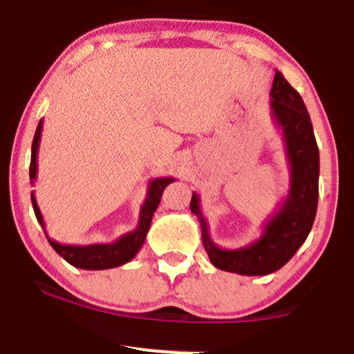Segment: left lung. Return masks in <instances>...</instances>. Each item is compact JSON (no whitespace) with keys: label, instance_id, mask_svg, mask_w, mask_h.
<instances>
[{"label":"left lung","instance_id":"1","mask_svg":"<svg viewBox=\"0 0 354 354\" xmlns=\"http://www.w3.org/2000/svg\"><path fill=\"white\" fill-rule=\"evenodd\" d=\"M270 99L272 120L283 131L291 178L288 197L263 224L259 240L241 248H221L210 238L195 192L190 202L192 212L198 217L202 243L212 266L241 276H267L286 266L296 250L305 243L319 202V147L305 102L281 71H276Z\"/></svg>","mask_w":354,"mask_h":354}]
</instances>
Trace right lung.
Wrapping results in <instances>:
<instances>
[{
    "instance_id": "right-lung-1",
    "label": "right lung",
    "mask_w": 354,
    "mask_h": 354,
    "mask_svg": "<svg viewBox=\"0 0 354 354\" xmlns=\"http://www.w3.org/2000/svg\"><path fill=\"white\" fill-rule=\"evenodd\" d=\"M41 131H42V120L39 121L37 130H35L34 142H32V156H30V171H28V176H30V183L34 185L35 178H37V152H39V142H41ZM174 178H154V180L149 181V190L147 197H145L144 203L140 207V217H138V224L133 231L123 234V236L118 238L113 243H97V245H62L58 241L51 240L46 233V224L42 219L41 209L37 205V200H35L34 192L30 194L32 198V207H34L35 217H37L39 224L44 230L46 236H48L49 245L56 250L59 257L66 260L70 266L78 267V269L85 270H104V269H113V267H120L123 263L130 262L135 255L138 253V250L144 245L145 236H147V231L151 227L152 216H154L157 205H159L160 197H162L164 188L169 183H173Z\"/></svg>"
}]
</instances>
